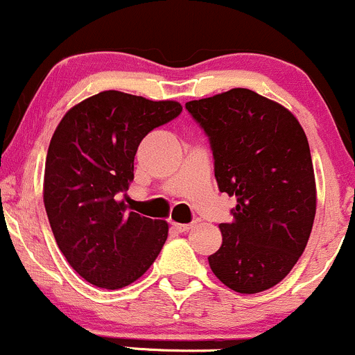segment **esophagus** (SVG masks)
Returning <instances> with one entry per match:
<instances>
[{
  "mask_svg": "<svg viewBox=\"0 0 355 355\" xmlns=\"http://www.w3.org/2000/svg\"><path fill=\"white\" fill-rule=\"evenodd\" d=\"M195 223H177V222H172V227L177 232H189L190 229H193Z\"/></svg>",
  "mask_w": 355,
  "mask_h": 355,
  "instance_id": "1",
  "label": "esophagus"
}]
</instances>
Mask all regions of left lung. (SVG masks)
Segmentation results:
<instances>
[{"instance_id": "8db88e82", "label": "left lung", "mask_w": 355, "mask_h": 355, "mask_svg": "<svg viewBox=\"0 0 355 355\" xmlns=\"http://www.w3.org/2000/svg\"><path fill=\"white\" fill-rule=\"evenodd\" d=\"M210 138L218 190L237 198L209 266L239 294L282 282L302 255L317 209L307 137L294 113L247 88L187 101Z\"/></svg>"}]
</instances>
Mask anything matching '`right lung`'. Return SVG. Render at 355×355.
<instances>
[{
	"label": "right lung",
	"instance_id": "1",
	"mask_svg": "<svg viewBox=\"0 0 355 355\" xmlns=\"http://www.w3.org/2000/svg\"><path fill=\"white\" fill-rule=\"evenodd\" d=\"M173 100L107 89L61 118L48 146L43 202L61 254L89 284L135 282L160 254L168 223L126 210L133 160L153 128L180 115Z\"/></svg>",
	"mask_w": 355,
	"mask_h": 355
}]
</instances>
